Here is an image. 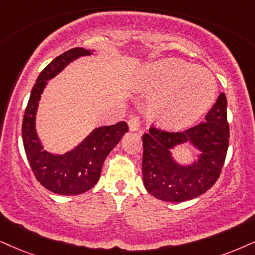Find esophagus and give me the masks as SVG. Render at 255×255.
<instances>
[{"label": "esophagus", "mask_w": 255, "mask_h": 255, "mask_svg": "<svg viewBox=\"0 0 255 255\" xmlns=\"http://www.w3.org/2000/svg\"><path fill=\"white\" fill-rule=\"evenodd\" d=\"M128 127H129L130 131H136L140 129L141 127V120L138 117H131L128 120Z\"/></svg>", "instance_id": "obj_1"}]
</instances>
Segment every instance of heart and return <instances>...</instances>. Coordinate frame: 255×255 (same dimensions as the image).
I'll use <instances>...</instances> for the list:
<instances>
[{
    "label": "heart",
    "instance_id": "obj_1",
    "mask_svg": "<svg viewBox=\"0 0 255 255\" xmlns=\"http://www.w3.org/2000/svg\"><path fill=\"white\" fill-rule=\"evenodd\" d=\"M140 87L149 95L151 111L170 127H186L200 119L214 104L218 85L213 74L201 66L178 59L148 64Z\"/></svg>",
    "mask_w": 255,
    "mask_h": 255
}]
</instances>
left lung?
I'll list each match as a JSON object with an SVG mask.
<instances>
[{
  "instance_id": "1",
  "label": "left lung",
  "mask_w": 255,
  "mask_h": 255,
  "mask_svg": "<svg viewBox=\"0 0 255 255\" xmlns=\"http://www.w3.org/2000/svg\"><path fill=\"white\" fill-rule=\"evenodd\" d=\"M230 126L227 99L221 93L205 121L182 131H168L150 126L142 135L143 185L148 193L169 202H182L207 192L220 176L228 149ZM182 142L194 143L203 152L198 164L176 165L169 148Z\"/></svg>"
}]
</instances>
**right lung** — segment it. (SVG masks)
<instances>
[{
    "label": "right lung",
    "mask_w": 255,
    "mask_h": 255,
    "mask_svg": "<svg viewBox=\"0 0 255 255\" xmlns=\"http://www.w3.org/2000/svg\"><path fill=\"white\" fill-rule=\"evenodd\" d=\"M90 55V51L76 47L55 57L37 76L31 89L22 122V138L25 155L34 176L48 191L60 195L82 194L93 188L101 174L104 161L128 131L126 122L100 127L75 149L61 156L43 150L35 133V114L41 93L47 81L61 72L79 56Z\"/></svg>",
    "instance_id": "add662e5"
}]
</instances>
